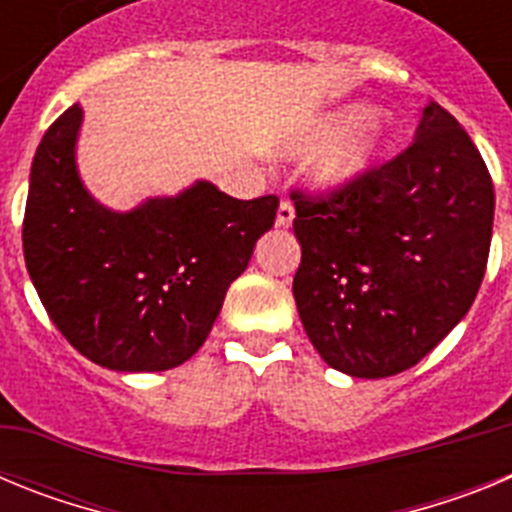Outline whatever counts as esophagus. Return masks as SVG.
Returning <instances> with one entry per match:
<instances>
[{
  "mask_svg": "<svg viewBox=\"0 0 512 512\" xmlns=\"http://www.w3.org/2000/svg\"><path fill=\"white\" fill-rule=\"evenodd\" d=\"M292 220H295V205L289 200H282L279 202V210H277V225L279 228H289L292 225Z\"/></svg>",
  "mask_w": 512,
  "mask_h": 512,
  "instance_id": "obj_1",
  "label": "esophagus"
}]
</instances>
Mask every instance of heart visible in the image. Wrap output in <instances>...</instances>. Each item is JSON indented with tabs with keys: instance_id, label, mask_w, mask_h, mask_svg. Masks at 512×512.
Instances as JSON below:
<instances>
[{
	"instance_id": "heart-1",
	"label": "heart",
	"mask_w": 512,
	"mask_h": 512,
	"mask_svg": "<svg viewBox=\"0 0 512 512\" xmlns=\"http://www.w3.org/2000/svg\"><path fill=\"white\" fill-rule=\"evenodd\" d=\"M372 117L374 107H369V104H346L341 110L325 115L302 138L297 148L305 151V148L312 146H323V143L348 135L351 130H359ZM387 148H390V140L384 138L382 133H361L344 138L318 161V166H315V182L330 189L348 187L351 182L361 179L366 171H372Z\"/></svg>"
}]
</instances>
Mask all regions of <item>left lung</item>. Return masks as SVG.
Listing matches in <instances>:
<instances>
[{"label": "left lung", "mask_w": 512, "mask_h": 512, "mask_svg": "<svg viewBox=\"0 0 512 512\" xmlns=\"http://www.w3.org/2000/svg\"><path fill=\"white\" fill-rule=\"evenodd\" d=\"M302 246L292 282L307 338L351 377L418 364L472 307L495 189L456 117L428 102L400 156L330 194L292 192Z\"/></svg>", "instance_id": "left-lung-1"}]
</instances>
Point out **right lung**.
Returning <instances> with one entry per match:
<instances>
[{
  "label": "right lung",
  "mask_w": 512,
  "mask_h": 512,
  "mask_svg": "<svg viewBox=\"0 0 512 512\" xmlns=\"http://www.w3.org/2000/svg\"><path fill=\"white\" fill-rule=\"evenodd\" d=\"M79 104L45 130L30 169L22 251L63 338L115 372L192 359L246 271L279 200H233L210 182L130 212L99 205L76 169Z\"/></svg>",
  "instance_id": "obj_1"
}]
</instances>
